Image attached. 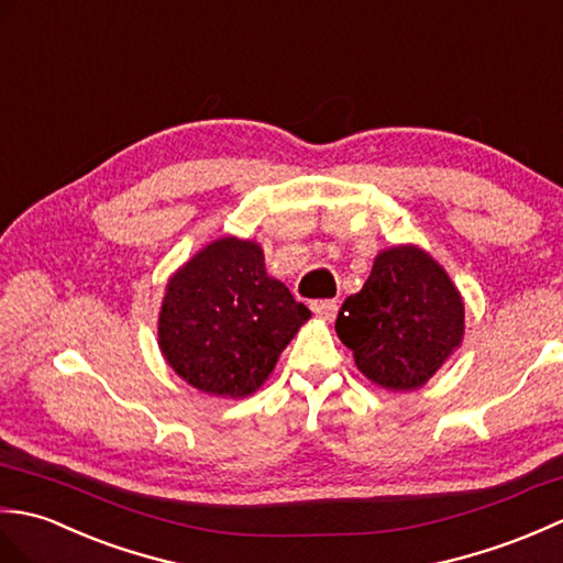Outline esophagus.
<instances>
[{"instance_id":"obj_1","label":"esophagus","mask_w":563,"mask_h":563,"mask_svg":"<svg viewBox=\"0 0 563 563\" xmlns=\"http://www.w3.org/2000/svg\"><path fill=\"white\" fill-rule=\"evenodd\" d=\"M336 308H340V303H336V301H313V303H310V310H313L318 318L328 320V322L334 320Z\"/></svg>"}]
</instances>
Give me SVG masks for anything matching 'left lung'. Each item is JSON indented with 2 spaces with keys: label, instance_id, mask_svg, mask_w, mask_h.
<instances>
[{
  "label": "left lung",
  "instance_id": "obj_1",
  "mask_svg": "<svg viewBox=\"0 0 563 563\" xmlns=\"http://www.w3.org/2000/svg\"><path fill=\"white\" fill-rule=\"evenodd\" d=\"M334 330L371 383L407 393L460 349L465 301L427 250L393 245L373 260L364 289L342 303Z\"/></svg>",
  "mask_w": 563,
  "mask_h": 563
}]
</instances>
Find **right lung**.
<instances>
[{
	"label": "right lung",
	"mask_w": 563,
	"mask_h": 563,
	"mask_svg": "<svg viewBox=\"0 0 563 563\" xmlns=\"http://www.w3.org/2000/svg\"><path fill=\"white\" fill-rule=\"evenodd\" d=\"M308 320L310 310L267 274L262 245L223 235L173 272L158 349L187 385L239 399L265 385Z\"/></svg>",
	"instance_id": "right-lung-1"
}]
</instances>
